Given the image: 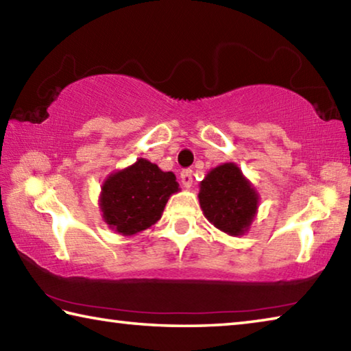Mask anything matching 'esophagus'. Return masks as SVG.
<instances>
[{"mask_svg": "<svg viewBox=\"0 0 351 351\" xmlns=\"http://www.w3.org/2000/svg\"><path fill=\"white\" fill-rule=\"evenodd\" d=\"M192 173L193 171L190 170V169H184L182 171H181V182L184 184V186L186 187H189L190 184L193 182V178H192Z\"/></svg>", "mask_w": 351, "mask_h": 351, "instance_id": "34e87169", "label": "esophagus"}]
</instances>
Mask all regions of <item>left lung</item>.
I'll use <instances>...</instances> for the list:
<instances>
[{
    "label": "left lung",
    "instance_id": "8db88e82",
    "mask_svg": "<svg viewBox=\"0 0 351 351\" xmlns=\"http://www.w3.org/2000/svg\"><path fill=\"white\" fill-rule=\"evenodd\" d=\"M198 198L206 218L229 235L245 232L258 204L257 193L235 164L210 170L201 181Z\"/></svg>",
    "mask_w": 351,
    "mask_h": 351
}]
</instances>
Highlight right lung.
<instances>
[{
	"instance_id": "1",
	"label": "right lung",
	"mask_w": 351,
	"mask_h": 351,
	"mask_svg": "<svg viewBox=\"0 0 351 351\" xmlns=\"http://www.w3.org/2000/svg\"><path fill=\"white\" fill-rule=\"evenodd\" d=\"M178 182L171 171L139 159L105 181L100 209L105 223L122 235L141 232L158 221Z\"/></svg>"
}]
</instances>
